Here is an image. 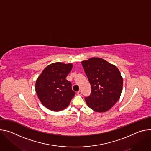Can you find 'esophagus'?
Returning <instances> with one entry per match:
<instances>
[{"mask_svg":"<svg viewBox=\"0 0 151 151\" xmlns=\"http://www.w3.org/2000/svg\"><path fill=\"white\" fill-rule=\"evenodd\" d=\"M77 94H78V95H79V96H81V95L82 94V91H81V90L78 91L77 92Z\"/></svg>","mask_w":151,"mask_h":151,"instance_id":"obj_1","label":"esophagus"}]
</instances>
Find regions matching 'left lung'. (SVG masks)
<instances>
[{
	"label": "left lung",
	"mask_w": 151,
	"mask_h": 151,
	"mask_svg": "<svg viewBox=\"0 0 151 151\" xmlns=\"http://www.w3.org/2000/svg\"><path fill=\"white\" fill-rule=\"evenodd\" d=\"M91 87L90 96L85 97L88 106L97 112L109 110L119 100L123 79L118 69L105 60L92 57L82 61Z\"/></svg>",
	"instance_id": "8db88e82"
}]
</instances>
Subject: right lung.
I'll use <instances>...</instances> for the list:
<instances>
[{
  "label": "right lung",
  "instance_id": "obj_1",
  "mask_svg": "<svg viewBox=\"0 0 151 151\" xmlns=\"http://www.w3.org/2000/svg\"><path fill=\"white\" fill-rule=\"evenodd\" d=\"M72 67L71 63H54L46 67L37 78L36 92L47 109L55 112L63 110L75 96L71 82L66 79Z\"/></svg>",
  "mask_w": 151,
  "mask_h": 151
}]
</instances>
